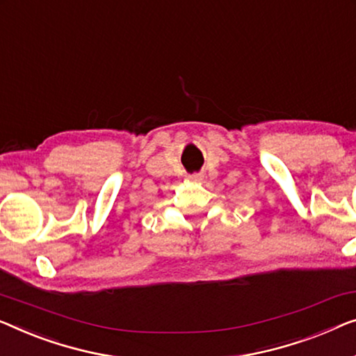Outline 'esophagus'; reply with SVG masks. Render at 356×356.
<instances>
[{
  "label": "esophagus",
  "instance_id": "obj_1",
  "mask_svg": "<svg viewBox=\"0 0 356 356\" xmlns=\"http://www.w3.org/2000/svg\"><path fill=\"white\" fill-rule=\"evenodd\" d=\"M204 179V175L202 173H193V175H188V181H193V183H200Z\"/></svg>",
  "mask_w": 356,
  "mask_h": 356
}]
</instances>
